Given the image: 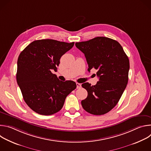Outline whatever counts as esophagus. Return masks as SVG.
I'll return each mask as SVG.
<instances>
[{
	"label": "esophagus",
	"instance_id": "obj_1",
	"mask_svg": "<svg viewBox=\"0 0 151 151\" xmlns=\"http://www.w3.org/2000/svg\"><path fill=\"white\" fill-rule=\"evenodd\" d=\"M76 88H81V84L77 82V83H76Z\"/></svg>",
	"mask_w": 151,
	"mask_h": 151
}]
</instances>
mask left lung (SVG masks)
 <instances>
[{
	"label": "left lung",
	"mask_w": 151,
	"mask_h": 151,
	"mask_svg": "<svg viewBox=\"0 0 151 151\" xmlns=\"http://www.w3.org/2000/svg\"><path fill=\"white\" fill-rule=\"evenodd\" d=\"M75 45L84 54L88 70H97L99 78L95 85L82 84L88 92L87 97L81 101L82 107L93 115L105 114L116 105L127 87L129 59L119 42L106 37L76 42Z\"/></svg>",
	"instance_id": "left-lung-1"
}]
</instances>
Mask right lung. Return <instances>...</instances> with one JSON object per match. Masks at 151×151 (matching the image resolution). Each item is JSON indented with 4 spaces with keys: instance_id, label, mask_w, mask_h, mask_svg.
<instances>
[{
    "instance_id": "obj_1",
    "label": "right lung",
    "mask_w": 151,
    "mask_h": 151,
    "mask_svg": "<svg viewBox=\"0 0 151 151\" xmlns=\"http://www.w3.org/2000/svg\"><path fill=\"white\" fill-rule=\"evenodd\" d=\"M74 44L53 39L37 40L20 53L17 83L25 102L35 112L43 115L57 113L66 97L76 88L75 82L61 81L51 72L58 66L61 57Z\"/></svg>"
}]
</instances>
